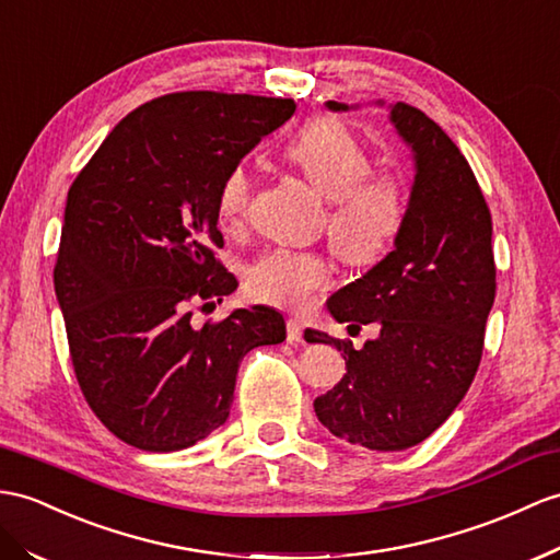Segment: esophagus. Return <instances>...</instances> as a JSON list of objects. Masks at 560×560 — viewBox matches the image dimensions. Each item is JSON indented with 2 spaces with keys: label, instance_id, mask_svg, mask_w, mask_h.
I'll return each mask as SVG.
<instances>
[{
  "label": "esophagus",
  "instance_id": "1",
  "mask_svg": "<svg viewBox=\"0 0 560 560\" xmlns=\"http://www.w3.org/2000/svg\"><path fill=\"white\" fill-rule=\"evenodd\" d=\"M288 339L290 342H304V325L299 320H288Z\"/></svg>",
  "mask_w": 560,
  "mask_h": 560
}]
</instances>
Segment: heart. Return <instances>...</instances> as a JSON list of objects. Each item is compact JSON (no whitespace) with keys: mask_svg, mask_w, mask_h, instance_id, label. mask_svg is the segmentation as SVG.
<instances>
[{"mask_svg":"<svg viewBox=\"0 0 560 560\" xmlns=\"http://www.w3.org/2000/svg\"><path fill=\"white\" fill-rule=\"evenodd\" d=\"M284 156L327 201V237L342 261L368 266L399 240L408 218V187L399 173L373 171V156L342 120H308ZM254 180L235 163L215 189V211L228 228L247 223ZM332 272L323 254L270 249L247 266L244 288L256 299L284 311H306L330 288Z\"/></svg>","mask_w":560,"mask_h":560,"instance_id":"b5f03b06","label":"heart"}]
</instances>
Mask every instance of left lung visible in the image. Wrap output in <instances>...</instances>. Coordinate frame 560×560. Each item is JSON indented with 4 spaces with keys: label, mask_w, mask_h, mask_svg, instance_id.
Listing matches in <instances>:
<instances>
[{
    "label": "left lung",
    "mask_w": 560,
    "mask_h": 560,
    "mask_svg": "<svg viewBox=\"0 0 560 560\" xmlns=\"http://www.w3.org/2000/svg\"><path fill=\"white\" fill-rule=\"evenodd\" d=\"M392 122L416 159L406 225L394 252L327 299L339 323H375L380 332L353 349L306 330V342L335 345L347 361L345 377L313 401L318 420L373 452L416 446L454 413L480 365L497 294L492 213L470 163L420 108L397 102Z\"/></svg>",
    "instance_id": "8db88e82"
}]
</instances>
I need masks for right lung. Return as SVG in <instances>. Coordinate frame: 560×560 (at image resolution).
Returning a JSON list of instances; mask_svg holds the SVG:
<instances>
[{
    "instance_id": "right-lung-1",
    "label": "right lung",
    "mask_w": 560,
    "mask_h": 560,
    "mask_svg": "<svg viewBox=\"0 0 560 560\" xmlns=\"http://www.w3.org/2000/svg\"><path fill=\"white\" fill-rule=\"evenodd\" d=\"M292 100L189 90L135 108L68 189L54 290L80 392L108 432L142 452H180L221 428L242 359L284 339L282 313L237 308L215 189L294 114Z\"/></svg>"
}]
</instances>
